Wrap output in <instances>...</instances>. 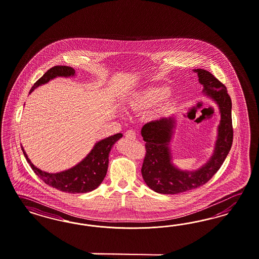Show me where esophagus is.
<instances>
[{
  "label": "esophagus",
  "instance_id": "34e87169",
  "mask_svg": "<svg viewBox=\"0 0 259 259\" xmlns=\"http://www.w3.org/2000/svg\"><path fill=\"white\" fill-rule=\"evenodd\" d=\"M125 138H127V139H130V140H134L136 138V134H135V132L133 131V130H128V131H126L125 134Z\"/></svg>",
  "mask_w": 259,
  "mask_h": 259
}]
</instances>
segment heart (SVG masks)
I'll use <instances>...</instances> for the list:
<instances>
[{"mask_svg":"<svg viewBox=\"0 0 259 259\" xmlns=\"http://www.w3.org/2000/svg\"><path fill=\"white\" fill-rule=\"evenodd\" d=\"M170 101L167 87H151L133 94L125 101V106L134 112H142L156 106V112L161 113L168 108Z\"/></svg>","mask_w":259,"mask_h":259,"instance_id":"heart-1","label":"heart"}]
</instances>
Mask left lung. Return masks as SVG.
Here are the masks:
<instances>
[{
    "label": "left lung",
    "mask_w": 259,
    "mask_h": 259,
    "mask_svg": "<svg viewBox=\"0 0 259 259\" xmlns=\"http://www.w3.org/2000/svg\"><path fill=\"white\" fill-rule=\"evenodd\" d=\"M195 71L203 85V92L209 95L220 108L221 123L215 151L210 160L201 169L195 172L180 171L171 163L168 146L175 127V119L163 118L144 125L141 134L146 142V153L141 172L147 185L157 193L179 194L201 187L220 169L232 145L231 100L227 87L210 72L203 69Z\"/></svg>",
    "instance_id": "1"
}]
</instances>
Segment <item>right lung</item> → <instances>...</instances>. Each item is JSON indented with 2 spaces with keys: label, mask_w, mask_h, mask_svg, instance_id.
I'll return each instance as SVG.
<instances>
[{
  "label": "right lung",
  "mask_w": 259,
  "mask_h": 259,
  "mask_svg": "<svg viewBox=\"0 0 259 259\" xmlns=\"http://www.w3.org/2000/svg\"><path fill=\"white\" fill-rule=\"evenodd\" d=\"M75 75V70L69 66H54L39 78L38 80L31 87L30 92L34 88L48 82L50 79L56 77H70ZM123 134H117L109 136L106 139L98 142L94 146L93 150L89 153L87 157L76 165L75 167L64 172L50 174L43 172L36 168L29 161L23 147L22 151L25 154L27 161L31 167L32 171L39 178L53 188L59 191L66 192L71 194L76 193H87L96 189L102 183L106 177L108 167V155L111 147L122 137Z\"/></svg>",
  "instance_id": "right-lung-1"
}]
</instances>
